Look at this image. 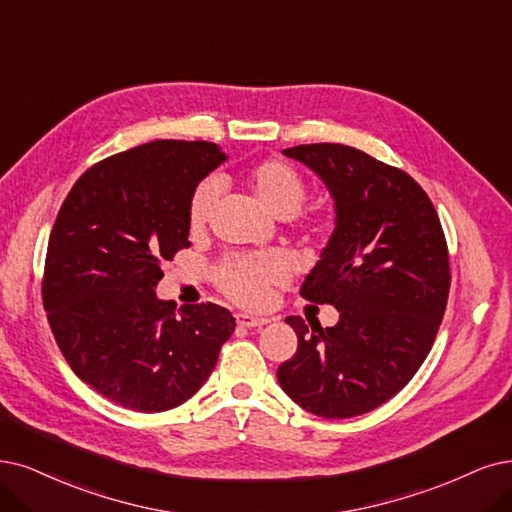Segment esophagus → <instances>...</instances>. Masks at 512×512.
<instances>
[{
    "instance_id": "34e87169",
    "label": "esophagus",
    "mask_w": 512,
    "mask_h": 512,
    "mask_svg": "<svg viewBox=\"0 0 512 512\" xmlns=\"http://www.w3.org/2000/svg\"><path fill=\"white\" fill-rule=\"evenodd\" d=\"M236 320H238V325H240V327H249V329H253V327H263V325H268V323H270L268 318L253 316V314H238V316H236Z\"/></svg>"
}]
</instances>
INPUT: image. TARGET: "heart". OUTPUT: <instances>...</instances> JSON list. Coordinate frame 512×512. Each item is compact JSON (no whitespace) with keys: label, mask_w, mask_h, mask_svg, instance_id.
<instances>
[{"label":"heart","mask_w":512,"mask_h":512,"mask_svg":"<svg viewBox=\"0 0 512 512\" xmlns=\"http://www.w3.org/2000/svg\"><path fill=\"white\" fill-rule=\"evenodd\" d=\"M244 183L251 189L255 200L266 208L268 213L276 217H289L299 211L308 196V187L304 177L297 173L285 160H261L246 168ZM217 200V185L213 179L202 181L192 198H189V227L192 230H202L208 217L213 213ZM285 272H282L280 261L274 257H259V259H236L227 261L219 270V285L227 297L242 306H261L266 304L270 295V287L274 282H280Z\"/></svg>","instance_id":"heart-1"}]
</instances>
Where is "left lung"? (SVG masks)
Here are the masks:
<instances>
[{"label":"left lung","instance_id":"8db88e82","mask_svg":"<svg viewBox=\"0 0 512 512\" xmlns=\"http://www.w3.org/2000/svg\"><path fill=\"white\" fill-rule=\"evenodd\" d=\"M282 154L325 181L335 230L301 285L339 312L335 327L285 323L297 352L278 371L291 399L320 418H354L403 390L426 361L449 295V255L437 211L405 170L342 143Z\"/></svg>","mask_w":512,"mask_h":512}]
</instances>
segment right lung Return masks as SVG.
<instances>
[{
  "label": "right lung",
  "mask_w": 512,
  "mask_h": 512,
  "mask_svg": "<svg viewBox=\"0 0 512 512\" xmlns=\"http://www.w3.org/2000/svg\"><path fill=\"white\" fill-rule=\"evenodd\" d=\"M225 162L208 141H151L75 181L48 240L42 297L73 373L126 409H173L202 388L236 320L217 304L175 314L162 263L189 246V198Z\"/></svg>",
  "instance_id": "obj_1"
}]
</instances>
